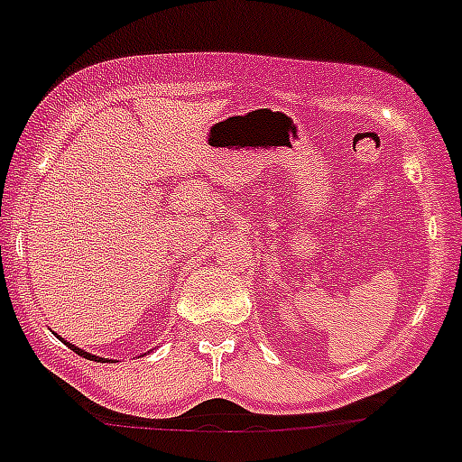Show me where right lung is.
Segmentation results:
<instances>
[{"mask_svg": "<svg viewBox=\"0 0 462 462\" xmlns=\"http://www.w3.org/2000/svg\"><path fill=\"white\" fill-rule=\"evenodd\" d=\"M68 344V342H66ZM68 346L72 348V351L77 353V356H84V357H88V360H102V357H95V356H90V353H86V351H81V348H77L75 344H68Z\"/></svg>", "mask_w": 462, "mask_h": 462, "instance_id": "1", "label": "right lung"}]
</instances>
